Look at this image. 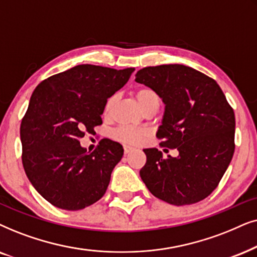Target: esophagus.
<instances>
[{"label": "esophagus", "instance_id": "34e87169", "mask_svg": "<svg viewBox=\"0 0 257 257\" xmlns=\"http://www.w3.org/2000/svg\"><path fill=\"white\" fill-rule=\"evenodd\" d=\"M123 149H124V154H129L131 152H133V150H134V148H133V147L126 146V145L123 147Z\"/></svg>", "mask_w": 257, "mask_h": 257}]
</instances>
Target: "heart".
<instances>
[{"label":"heart","mask_w":257,"mask_h":257,"mask_svg":"<svg viewBox=\"0 0 257 257\" xmlns=\"http://www.w3.org/2000/svg\"><path fill=\"white\" fill-rule=\"evenodd\" d=\"M136 100L142 109H145L147 105L153 103V102H160L159 95H157L153 89L150 88H141L136 91ZM116 103V95H111L107 98L104 103L103 114L104 116H109L111 114L114 105ZM147 136V132L145 129L133 128V126H119L114 132V138L118 141L124 143H131L136 145L140 143Z\"/></svg>","instance_id":"obj_1"}]
</instances>
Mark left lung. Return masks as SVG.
Listing matches in <instances>:
<instances>
[{
  "instance_id": "1",
  "label": "left lung",
  "mask_w": 257,
  "mask_h": 257,
  "mask_svg": "<svg viewBox=\"0 0 257 257\" xmlns=\"http://www.w3.org/2000/svg\"><path fill=\"white\" fill-rule=\"evenodd\" d=\"M135 81L164 103L160 146L179 150V156L164 159L159 149H143L147 162L140 176L164 202H200L217 187L234 155V110L216 81L183 64L146 67Z\"/></svg>"
}]
</instances>
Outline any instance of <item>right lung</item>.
I'll list each match as a JSON object with an SVG mask.
<instances>
[{
	"label": "right lung",
	"mask_w": 257,
	"mask_h": 257,
	"mask_svg": "<svg viewBox=\"0 0 257 257\" xmlns=\"http://www.w3.org/2000/svg\"><path fill=\"white\" fill-rule=\"evenodd\" d=\"M134 70L81 64L35 88L20 128L22 163L33 187L53 206L80 210L104 195L122 146L103 139L87 153L80 139L102 124L105 101Z\"/></svg>",
	"instance_id": "add662e5"
}]
</instances>
